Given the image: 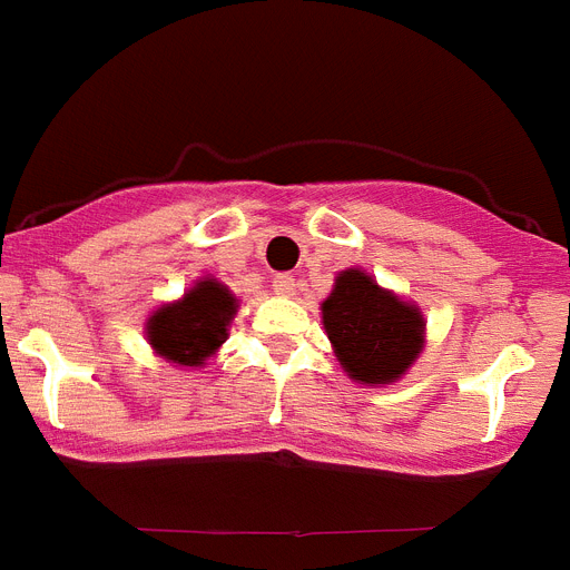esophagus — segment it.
Listing matches in <instances>:
<instances>
[{
	"instance_id": "esophagus-1",
	"label": "esophagus",
	"mask_w": 570,
	"mask_h": 570,
	"mask_svg": "<svg viewBox=\"0 0 570 570\" xmlns=\"http://www.w3.org/2000/svg\"><path fill=\"white\" fill-rule=\"evenodd\" d=\"M272 286H275V293L284 295V298H293L295 295V277L289 275V272L272 277Z\"/></svg>"
}]
</instances>
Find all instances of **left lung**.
Instances as JSON below:
<instances>
[{
  "mask_svg": "<svg viewBox=\"0 0 570 570\" xmlns=\"http://www.w3.org/2000/svg\"><path fill=\"white\" fill-rule=\"evenodd\" d=\"M322 322L347 376L362 385L396 382L423 351L420 309L362 269H344L336 277L322 304Z\"/></svg>",
  "mask_w": 570,
  "mask_h": 570,
  "instance_id": "obj_1",
  "label": "left lung"
}]
</instances>
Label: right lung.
I'll list each match as a JSON object with an SVG mask.
<instances>
[{"instance_id":"1","label":"right lung","mask_w":570,"mask_h":570,"mask_svg":"<svg viewBox=\"0 0 570 570\" xmlns=\"http://www.w3.org/2000/svg\"><path fill=\"white\" fill-rule=\"evenodd\" d=\"M237 298L214 277H203L174 304H161L147 318V342L174 365L199 367L228 338Z\"/></svg>"}]
</instances>
